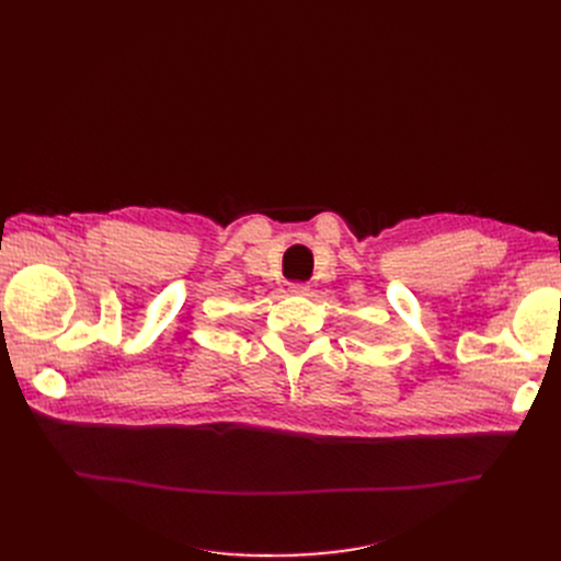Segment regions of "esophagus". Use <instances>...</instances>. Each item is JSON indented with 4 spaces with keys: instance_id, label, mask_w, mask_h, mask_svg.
<instances>
[{
    "instance_id": "obj_1",
    "label": "esophagus",
    "mask_w": 561,
    "mask_h": 561,
    "mask_svg": "<svg viewBox=\"0 0 561 561\" xmlns=\"http://www.w3.org/2000/svg\"><path fill=\"white\" fill-rule=\"evenodd\" d=\"M290 290H293V293H298V296H307V293H309V286H307V284H302V282H298V284H290Z\"/></svg>"
}]
</instances>
